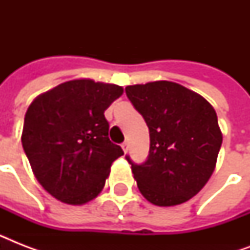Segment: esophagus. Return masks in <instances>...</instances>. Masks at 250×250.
Returning a JSON list of instances; mask_svg holds the SVG:
<instances>
[{
    "instance_id": "esophagus-1",
    "label": "esophagus",
    "mask_w": 250,
    "mask_h": 250,
    "mask_svg": "<svg viewBox=\"0 0 250 250\" xmlns=\"http://www.w3.org/2000/svg\"><path fill=\"white\" fill-rule=\"evenodd\" d=\"M122 149H123V152L127 153V150H128V144H127V143H123V144H122Z\"/></svg>"
}]
</instances>
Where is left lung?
I'll list each match as a JSON object with an SVG mask.
<instances>
[{
	"mask_svg": "<svg viewBox=\"0 0 250 250\" xmlns=\"http://www.w3.org/2000/svg\"><path fill=\"white\" fill-rule=\"evenodd\" d=\"M133 107L149 128L144 164H133L141 194L157 206L188 201L213 174L222 145L217 113L205 98L178 83L160 80L125 86Z\"/></svg>",
	"mask_w": 250,
	"mask_h": 250,
	"instance_id": "8db88e82",
	"label": "left lung"
}]
</instances>
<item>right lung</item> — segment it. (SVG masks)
<instances>
[{
    "label": "right lung",
    "mask_w": 250,
    "mask_h": 250,
    "mask_svg": "<svg viewBox=\"0 0 250 250\" xmlns=\"http://www.w3.org/2000/svg\"><path fill=\"white\" fill-rule=\"evenodd\" d=\"M123 94L115 84L70 80L37 96L28 106L21 145L46 192L83 205L101 192L110 167L123 156L109 139L105 110Z\"/></svg>",
    "instance_id": "add662e5"
}]
</instances>
